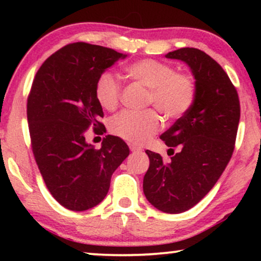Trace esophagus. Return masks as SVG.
<instances>
[{"mask_svg":"<svg viewBox=\"0 0 261 261\" xmlns=\"http://www.w3.org/2000/svg\"><path fill=\"white\" fill-rule=\"evenodd\" d=\"M129 148L132 152H141L142 148L140 146H137V145H129Z\"/></svg>","mask_w":261,"mask_h":261,"instance_id":"1","label":"esophagus"}]
</instances>
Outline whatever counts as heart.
Returning a JSON list of instances; mask_svg holds the SVG:
<instances>
[{
  "label": "heart",
  "instance_id": "obj_1",
  "mask_svg": "<svg viewBox=\"0 0 261 261\" xmlns=\"http://www.w3.org/2000/svg\"><path fill=\"white\" fill-rule=\"evenodd\" d=\"M132 81L147 88L146 105L153 106L166 119H178L194 106L196 85L192 78L159 60L146 58L132 63L126 69ZM95 96L103 109L113 112L121 99V83L109 71L99 74L95 84ZM162 117L155 109L144 112L124 110L110 120V132L128 142L144 144L162 129Z\"/></svg>",
  "mask_w": 261,
  "mask_h": 261
}]
</instances>
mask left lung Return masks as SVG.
Listing matches in <instances>:
<instances>
[{
    "label": "left lung",
    "instance_id": "8db88e82",
    "mask_svg": "<svg viewBox=\"0 0 261 261\" xmlns=\"http://www.w3.org/2000/svg\"><path fill=\"white\" fill-rule=\"evenodd\" d=\"M166 58L183 60L195 77L196 98L162 140L178 153L165 163L146 151L149 167L144 177V194L156 209L167 214L187 212L212 190L234 152L240 101L228 74L205 52L184 47Z\"/></svg>",
    "mask_w": 261,
    "mask_h": 261
}]
</instances>
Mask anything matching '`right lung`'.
I'll return each mask as SVG.
<instances>
[{"label": "right lung", "instance_id": "add662e5", "mask_svg": "<svg viewBox=\"0 0 261 261\" xmlns=\"http://www.w3.org/2000/svg\"><path fill=\"white\" fill-rule=\"evenodd\" d=\"M126 55L73 42L42 63L27 98L32 151L48 191L64 208L83 212L108 194L110 179L129 154L126 142L106 135L102 147L85 142V133L106 130L95 96L99 74Z\"/></svg>", "mask_w": 261, "mask_h": 261}]
</instances>
